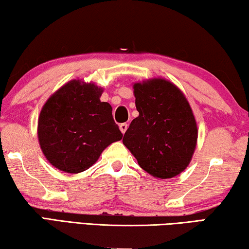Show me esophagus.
<instances>
[{"instance_id": "esophagus-1", "label": "esophagus", "mask_w": 249, "mask_h": 249, "mask_svg": "<svg viewBox=\"0 0 249 249\" xmlns=\"http://www.w3.org/2000/svg\"><path fill=\"white\" fill-rule=\"evenodd\" d=\"M127 127H128V124H126V123L120 124V130L122 132V134H124L126 130H127Z\"/></svg>"}]
</instances>
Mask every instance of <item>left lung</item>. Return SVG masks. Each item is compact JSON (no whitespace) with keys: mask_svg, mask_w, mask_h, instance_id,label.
Instances as JSON below:
<instances>
[{"mask_svg":"<svg viewBox=\"0 0 249 249\" xmlns=\"http://www.w3.org/2000/svg\"><path fill=\"white\" fill-rule=\"evenodd\" d=\"M140 115L123 138L142 169L158 179L180 175L190 163L197 142L192 108L178 87L154 78L133 86Z\"/></svg>","mask_w":249,"mask_h":249,"instance_id":"left-lung-1","label":"left lung"}]
</instances>
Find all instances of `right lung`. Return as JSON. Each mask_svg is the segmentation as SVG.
Masks as SVG:
<instances>
[{"label":"right lung","instance_id":"add662e5","mask_svg":"<svg viewBox=\"0 0 249 249\" xmlns=\"http://www.w3.org/2000/svg\"><path fill=\"white\" fill-rule=\"evenodd\" d=\"M103 89L92 82L71 80L46 101L37 135L46 159L60 171L79 174L89 169L102 151L123 134L112 107L101 102Z\"/></svg>","mask_w":249,"mask_h":249}]
</instances>
